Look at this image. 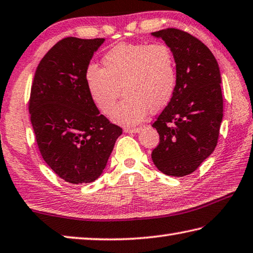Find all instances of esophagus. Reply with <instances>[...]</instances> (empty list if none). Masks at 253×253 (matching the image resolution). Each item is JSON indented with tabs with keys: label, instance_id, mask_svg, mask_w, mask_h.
<instances>
[{
	"label": "esophagus",
	"instance_id": "1",
	"mask_svg": "<svg viewBox=\"0 0 253 253\" xmlns=\"http://www.w3.org/2000/svg\"><path fill=\"white\" fill-rule=\"evenodd\" d=\"M140 130L139 127H126L124 128V131L127 132V134H132V132H138Z\"/></svg>",
	"mask_w": 253,
	"mask_h": 253
}]
</instances>
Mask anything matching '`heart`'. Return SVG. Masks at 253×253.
<instances>
[{
    "mask_svg": "<svg viewBox=\"0 0 253 253\" xmlns=\"http://www.w3.org/2000/svg\"><path fill=\"white\" fill-rule=\"evenodd\" d=\"M103 68L89 64L85 83L90 98L109 115L119 96L125 94L113 113L115 122L134 125L148 111L157 113L170 102L177 87V64L166 43H122L103 56Z\"/></svg>",
    "mask_w": 253,
    "mask_h": 253,
    "instance_id": "heart-1",
    "label": "heart"
}]
</instances>
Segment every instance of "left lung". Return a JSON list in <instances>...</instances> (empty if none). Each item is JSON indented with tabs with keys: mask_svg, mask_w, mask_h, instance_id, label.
Wrapping results in <instances>:
<instances>
[{
	"mask_svg": "<svg viewBox=\"0 0 253 253\" xmlns=\"http://www.w3.org/2000/svg\"><path fill=\"white\" fill-rule=\"evenodd\" d=\"M151 34L166 42L177 64L176 90L153 124L159 144L151 158L165 174L183 177L217 146L223 115L221 76L213 54L195 36L172 27Z\"/></svg>",
	"mask_w": 253,
	"mask_h": 253,
	"instance_id": "8db88e82",
	"label": "left lung"
}]
</instances>
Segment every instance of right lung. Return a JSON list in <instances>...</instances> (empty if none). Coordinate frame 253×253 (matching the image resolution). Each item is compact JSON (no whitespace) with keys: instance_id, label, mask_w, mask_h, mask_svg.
Listing matches in <instances>:
<instances>
[{"instance_id":"1","label":"right lung","mask_w":253,"mask_h":253,"mask_svg":"<svg viewBox=\"0 0 253 253\" xmlns=\"http://www.w3.org/2000/svg\"><path fill=\"white\" fill-rule=\"evenodd\" d=\"M104 39L65 38L41 59L29 100L31 123L44 162L66 182L102 174L123 129L100 115L85 71Z\"/></svg>"}]
</instances>
